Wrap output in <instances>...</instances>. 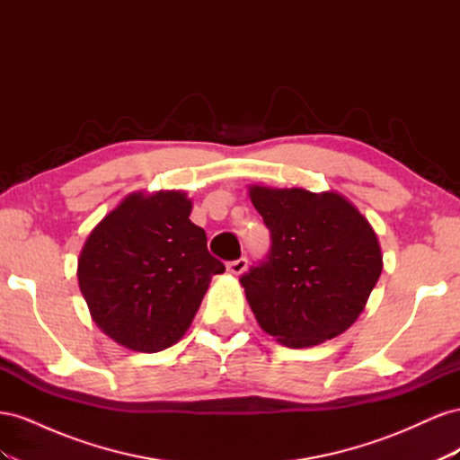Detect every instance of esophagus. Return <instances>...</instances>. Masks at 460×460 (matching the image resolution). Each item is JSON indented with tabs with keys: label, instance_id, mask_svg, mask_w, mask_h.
Here are the masks:
<instances>
[{
	"label": "esophagus",
	"instance_id": "1",
	"mask_svg": "<svg viewBox=\"0 0 460 460\" xmlns=\"http://www.w3.org/2000/svg\"><path fill=\"white\" fill-rule=\"evenodd\" d=\"M226 269H228L230 274L240 276V274H243L245 269H247V259H245V257H240V259H235V261H230V262L226 264Z\"/></svg>",
	"mask_w": 460,
	"mask_h": 460
}]
</instances>
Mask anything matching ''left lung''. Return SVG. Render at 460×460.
<instances>
[{"label":"left lung","mask_w":460,"mask_h":460,"mask_svg":"<svg viewBox=\"0 0 460 460\" xmlns=\"http://www.w3.org/2000/svg\"><path fill=\"white\" fill-rule=\"evenodd\" d=\"M269 259L240 278L259 326L291 349L353 326L384 269L378 235L341 193L252 184Z\"/></svg>","instance_id":"8db88e82"}]
</instances>
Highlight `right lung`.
<instances>
[{"instance_id": "obj_1", "label": "right lung", "mask_w": 460, "mask_h": 460, "mask_svg": "<svg viewBox=\"0 0 460 460\" xmlns=\"http://www.w3.org/2000/svg\"><path fill=\"white\" fill-rule=\"evenodd\" d=\"M182 190L134 191L102 218L78 257L92 320L130 351L157 353L182 340L225 264L207 252Z\"/></svg>"}]
</instances>
